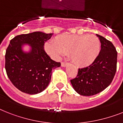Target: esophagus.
I'll return each instance as SVG.
<instances>
[{
  "label": "esophagus",
  "instance_id": "1",
  "mask_svg": "<svg viewBox=\"0 0 123 123\" xmlns=\"http://www.w3.org/2000/svg\"><path fill=\"white\" fill-rule=\"evenodd\" d=\"M68 64V62H61V66L62 67L66 66Z\"/></svg>",
  "mask_w": 123,
  "mask_h": 123
}]
</instances>
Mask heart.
<instances>
[{
  "label": "heart",
  "mask_w": 123,
  "mask_h": 123,
  "mask_svg": "<svg viewBox=\"0 0 123 123\" xmlns=\"http://www.w3.org/2000/svg\"><path fill=\"white\" fill-rule=\"evenodd\" d=\"M45 49L53 58L58 59L65 54L78 66L84 67L92 64L100 50L99 38L93 35H62L54 42L45 45Z\"/></svg>",
  "instance_id": "heart-1"
}]
</instances>
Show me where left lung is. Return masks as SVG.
I'll return each mask as SVG.
<instances>
[{
  "label": "left lung",
  "instance_id": "1",
  "mask_svg": "<svg viewBox=\"0 0 123 123\" xmlns=\"http://www.w3.org/2000/svg\"><path fill=\"white\" fill-rule=\"evenodd\" d=\"M101 43V50L89 66L79 68L75 78L71 80L74 89L83 96L97 94L111 83L117 69V52L115 47L104 37L97 35Z\"/></svg>",
  "mask_w": 123,
  "mask_h": 123
}]
</instances>
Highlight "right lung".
Instances as JSON below:
<instances>
[{
  "mask_svg": "<svg viewBox=\"0 0 123 123\" xmlns=\"http://www.w3.org/2000/svg\"><path fill=\"white\" fill-rule=\"evenodd\" d=\"M52 35L37 31L17 35L10 41L5 55V68L10 81L22 92L31 95L42 92L50 82L52 69L61 66L43 49ZM24 43L31 45L30 53L22 52Z\"/></svg>",
  "mask_w": 123,
  "mask_h": 123,
  "instance_id": "1",
  "label": "right lung"
}]
</instances>
